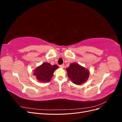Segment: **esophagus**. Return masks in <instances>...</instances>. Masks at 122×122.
<instances>
[{
  "label": "esophagus",
  "instance_id": "obj_1",
  "mask_svg": "<svg viewBox=\"0 0 122 122\" xmlns=\"http://www.w3.org/2000/svg\"><path fill=\"white\" fill-rule=\"evenodd\" d=\"M59 67H60L61 68L63 69V68H64V64H62V65H61L59 66Z\"/></svg>",
  "mask_w": 122,
  "mask_h": 122
}]
</instances>
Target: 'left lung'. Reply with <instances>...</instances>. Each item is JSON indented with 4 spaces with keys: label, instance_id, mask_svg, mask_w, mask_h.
<instances>
[{
    "label": "left lung",
    "instance_id": "1",
    "mask_svg": "<svg viewBox=\"0 0 122 122\" xmlns=\"http://www.w3.org/2000/svg\"><path fill=\"white\" fill-rule=\"evenodd\" d=\"M66 70L69 78L74 83L77 85L86 82L90 74L87 69L76 63L71 64Z\"/></svg>",
    "mask_w": 122,
    "mask_h": 122
}]
</instances>
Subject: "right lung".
Masks as SVG:
<instances>
[{
	"label": "right lung",
	"mask_w": 122,
	"mask_h": 122,
	"mask_svg": "<svg viewBox=\"0 0 122 122\" xmlns=\"http://www.w3.org/2000/svg\"><path fill=\"white\" fill-rule=\"evenodd\" d=\"M58 68V66L56 65L52 66L49 63L44 62L35 69L34 74L40 81L48 82L53 76L54 71Z\"/></svg>",
	"instance_id": "add662e5"
}]
</instances>
